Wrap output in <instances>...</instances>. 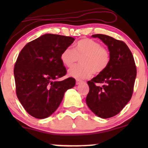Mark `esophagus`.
<instances>
[{
  "label": "esophagus",
  "mask_w": 148,
  "mask_h": 148,
  "mask_svg": "<svg viewBox=\"0 0 148 148\" xmlns=\"http://www.w3.org/2000/svg\"><path fill=\"white\" fill-rule=\"evenodd\" d=\"M82 82H83V81H81V80H76V85H79V84H81V83H82Z\"/></svg>",
  "instance_id": "obj_1"
}]
</instances>
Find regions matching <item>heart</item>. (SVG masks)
<instances>
[{
    "label": "heart",
    "instance_id": "b5f03b06",
    "mask_svg": "<svg viewBox=\"0 0 148 148\" xmlns=\"http://www.w3.org/2000/svg\"><path fill=\"white\" fill-rule=\"evenodd\" d=\"M80 59L81 64L68 71V75L76 79L90 77L93 73L98 74L106 69L109 64L110 56L108 51L94 40L84 38L76 42L74 49L67 47L60 55L64 65L71 67Z\"/></svg>",
    "mask_w": 148,
    "mask_h": 148
}]
</instances>
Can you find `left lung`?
Here are the masks:
<instances>
[{
    "mask_svg": "<svg viewBox=\"0 0 148 148\" xmlns=\"http://www.w3.org/2000/svg\"><path fill=\"white\" fill-rule=\"evenodd\" d=\"M108 47L110 61L103 72L88 81L86 103L98 117L109 118L118 114L130 101L136 77L132 52L125 42L102 34L92 35ZM103 84L101 86L96 85Z\"/></svg>",
    "mask_w": 148,
    "mask_h": 148,
    "instance_id": "1",
    "label": "left lung"
}]
</instances>
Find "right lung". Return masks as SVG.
Returning <instances> with one entry per match:
<instances>
[{"label":"right lung","mask_w":148,"mask_h":148,"mask_svg":"<svg viewBox=\"0 0 148 148\" xmlns=\"http://www.w3.org/2000/svg\"><path fill=\"white\" fill-rule=\"evenodd\" d=\"M74 41L72 37L45 34L27 44L20 52L14 69L16 95L34 118L44 119L52 115L64 92L75 86L72 77L57 81L67 73L61 53Z\"/></svg>","instance_id":"obj_1"}]
</instances>
